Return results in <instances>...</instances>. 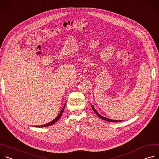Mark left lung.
Here are the masks:
<instances>
[{
	"mask_svg": "<svg viewBox=\"0 0 159 159\" xmlns=\"http://www.w3.org/2000/svg\"><path fill=\"white\" fill-rule=\"evenodd\" d=\"M91 107H92V108H93V109L94 111V112H96V114L98 116V117H99L101 119H102V120H105V121H110V122H114V123H117V122H120V121H123V120H111V119H109V118H106V117H104V116H101L99 113L96 110V109L94 108V107L92 105V104H91Z\"/></svg>",
	"mask_w": 159,
	"mask_h": 159,
	"instance_id": "1",
	"label": "left lung"
}]
</instances>
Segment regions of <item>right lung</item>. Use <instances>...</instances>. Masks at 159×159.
<instances>
[{"label": "right lung", "mask_w": 159, "mask_h": 159, "mask_svg": "<svg viewBox=\"0 0 159 159\" xmlns=\"http://www.w3.org/2000/svg\"><path fill=\"white\" fill-rule=\"evenodd\" d=\"M65 107V104H64V106H63V107L62 109L61 110V111L60 112V113H59V114L58 115V116H57L54 120H53L52 121L49 122L48 123L45 124V125H39V126H35V127H39V128H41V127H46V126H51V125H53L54 123H55L56 122H57V121L59 120V119L60 118V117H61V115H62V113H63V111H64Z\"/></svg>", "instance_id": "obj_1"}]
</instances>
